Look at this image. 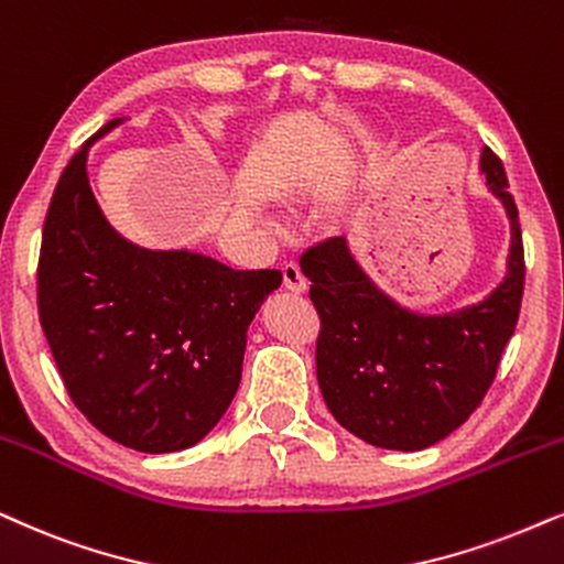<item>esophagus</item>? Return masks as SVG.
Here are the masks:
<instances>
[{
  "instance_id": "1",
  "label": "esophagus",
  "mask_w": 564,
  "mask_h": 564,
  "mask_svg": "<svg viewBox=\"0 0 564 564\" xmlns=\"http://www.w3.org/2000/svg\"><path fill=\"white\" fill-rule=\"evenodd\" d=\"M282 282H284V288H288L290 292H305L308 290V280H305V274H303V269L297 267V261H288V264L282 267Z\"/></svg>"
}]
</instances>
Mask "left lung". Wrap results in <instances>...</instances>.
<instances>
[{"mask_svg": "<svg viewBox=\"0 0 564 564\" xmlns=\"http://www.w3.org/2000/svg\"><path fill=\"white\" fill-rule=\"evenodd\" d=\"M481 171L513 223L510 272L485 303L451 316H414L372 288L341 238L300 256L321 321V393L341 427L378 448L422 451L464 425L516 332L525 284L521 219L502 160L489 148Z\"/></svg>", "mask_w": 564, "mask_h": 564, "instance_id": "8db88e82", "label": "left lung"}]
</instances>
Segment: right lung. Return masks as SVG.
Here are the masks:
<instances>
[{"label":"right lung","mask_w":564,"mask_h":564,"mask_svg":"<svg viewBox=\"0 0 564 564\" xmlns=\"http://www.w3.org/2000/svg\"><path fill=\"white\" fill-rule=\"evenodd\" d=\"M93 139L58 175L43 219V334L90 425L142 453L184 451L236 397L248 324L282 272H238L199 253L123 243L87 184Z\"/></svg>","instance_id":"add662e5"}]
</instances>
